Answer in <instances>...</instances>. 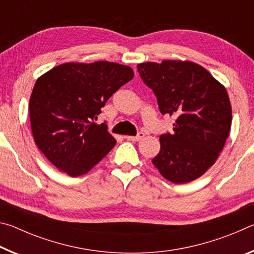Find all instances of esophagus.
Instances as JSON below:
<instances>
[{
  "mask_svg": "<svg viewBox=\"0 0 254 254\" xmlns=\"http://www.w3.org/2000/svg\"><path fill=\"white\" fill-rule=\"evenodd\" d=\"M143 136H144V133L143 132H139L135 136H130V135H128V136H126V137H127L128 141H139V140L142 139Z\"/></svg>",
  "mask_w": 254,
  "mask_h": 254,
  "instance_id": "1",
  "label": "esophagus"
}]
</instances>
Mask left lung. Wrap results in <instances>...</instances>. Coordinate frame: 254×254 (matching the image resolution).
<instances>
[{"mask_svg": "<svg viewBox=\"0 0 254 254\" xmlns=\"http://www.w3.org/2000/svg\"><path fill=\"white\" fill-rule=\"evenodd\" d=\"M137 71L157 96L161 114L174 115V132L160 136L152 163L174 184L199 178L217 160L230 134L232 107L226 89L198 64L142 63Z\"/></svg>", "mask_w": 254, "mask_h": 254, "instance_id": "8db88e82", "label": "left lung"}]
</instances>
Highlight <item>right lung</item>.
Returning a JSON list of instances; mask_svg holds the SVG:
<instances>
[{
	"label": "right lung",
	"instance_id": "right-lung-1",
	"mask_svg": "<svg viewBox=\"0 0 254 254\" xmlns=\"http://www.w3.org/2000/svg\"><path fill=\"white\" fill-rule=\"evenodd\" d=\"M133 76L131 67L117 63H66L37 79L29 103L32 135L56 168L78 177L111 151L117 140L105 123L94 121Z\"/></svg>",
	"mask_w": 254,
	"mask_h": 254
}]
</instances>
